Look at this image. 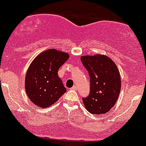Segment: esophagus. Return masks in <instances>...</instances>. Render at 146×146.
<instances>
[{"label": "esophagus", "instance_id": "34e87169", "mask_svg": "<svg viewBox=\"0 0 146 146\" xmlns=\"http://www.w3.org/2000/svg\"><path fill=\"white\" fill-rule=\"evenodd\" d=\"M71 90H77V87H76V86H74L72 88H71Z\"/></svg>", "mask_w": 146, "mask_h": 146}]
</instances>
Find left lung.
I'll use <instances>...</instances> for the list:
<instances>
[{"label":"left lung","instance_id":"obj_1","mask_svg":"<svg viewBox=\"0 0 146 146\" xmlns=\"http://www.w3.org/2000/svg\"><path fill=\"white\" fill-rule=\"evenodd\" d=\"M90 78V91L83 102L92 114L108 112L117 102L121 90V77L117 65L105 55L81 57Z\"/></svg>","mask_w":146,"mask_h":146}]
</instances>
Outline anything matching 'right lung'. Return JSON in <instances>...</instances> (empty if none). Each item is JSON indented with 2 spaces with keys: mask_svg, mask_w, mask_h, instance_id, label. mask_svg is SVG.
<instances>
[{
  "mask_svg": "<svg viewBox=\"0 0 146 146\" xmlns=\"http://www.w3.org/2000/svg\"><path fill=\"white\" fill-rule=\"evenodd\" d=\"M68 58L67 53L48 50L32 61L26 74L25 86L27 96L34 104L45 108L66 92L58 71Z\"/></svg>",
  "mask_w": 146,
  "mask_h": 146,
  "instance_id": "1",
  "label": "right lung"
}]
</instances>
